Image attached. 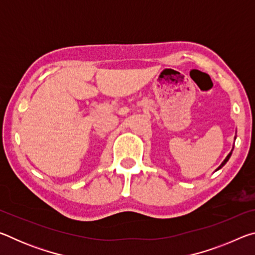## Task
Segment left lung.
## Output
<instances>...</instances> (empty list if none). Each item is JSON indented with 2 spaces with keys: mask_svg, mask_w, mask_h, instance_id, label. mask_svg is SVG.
I'll use <instances>...</instances> for the list:
<instances>
[{
  "mask_svg": "<svg viewBox=\"0 0 255 255\" xmlns=\"http://www.w3.org/2000/svg\"><path fill=\"white\" fill-rule=\"evenodd\" d=\"M235 139H236V137H235ZM233 148H234V147H233ZM232 152H233V149H232ZM232 152H231L230 154H228V155H227V156H226V158H225V159H224V162H223V163L221 164V165H219V166H218V169H217V170H216V171H218L219 169H222V167H223L224 165H225V164L227 163V161H228V159H230V157H231V155H232Z\"/></svg>",
  "mask_w": 255,
  "mask_h": 255,
  "instance_id": "left-lung-1",
  "label": "left lung"
}]
</instances>
